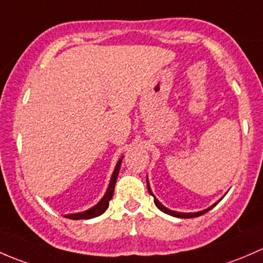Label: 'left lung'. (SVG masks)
<instances>
[{"label": "left lung", "mask_w": 263, "mask_h": 263, "mask_svg": "<svg viewBox=\"0 0 263 263\" xmlns=\"http://www.w3.org/2000/svg\"><path fill=\"white\" fill-rule=\"evenodd\" d=\"M147 186H148V191H149V194L152 195V196H154V195L152 194V191H151V187H149V183H148V180H147ZM154 204H156V206L158 208V209L161 210V212H163V213H166V214H170V215L176 216V218H183V219L196 218V216H200V215H202V214L208 213L214 206V205H213V206H210L209 209L202 210V212H199V213H177V212H172V210H170V209H167V208H164L163 205H162L161 202H159L158 200L156 199V197H154Z\"/></svg>", "instance_id": "obj_1"}]
</instances>
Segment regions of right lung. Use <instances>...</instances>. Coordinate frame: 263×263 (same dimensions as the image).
I'll use <instances>...</instances> for the list:
<instances>
[{
  "label": "right lung",
  "instance_id": "right-lung-1",
  "mask_svg": "<svg viewBox=\"0 0 263 263\" xmlns=\"http://www.w3.org/2000/svg\"><path fill=\"white\" fill-rule=\"evenodd\" d=\"M121 161H123V159H120V161L118 162L115 170H114L111 180H110V185H109V187H107L106 194H105V196L102 197L101 201H100L97 205H95L93 208H91L90 210H87V212L77 213V214H69V215H66V218L74 219V220H78V219L96 218V216L101 215V214L104 213L105 210L107 209V208H109V202H110V200H111V197L114 195V189H115V182H116V178H118V175H119V170H120Z\"/></svg>",
  "mask_w": 263,
  "mask_h": 263
}]
</instances>
